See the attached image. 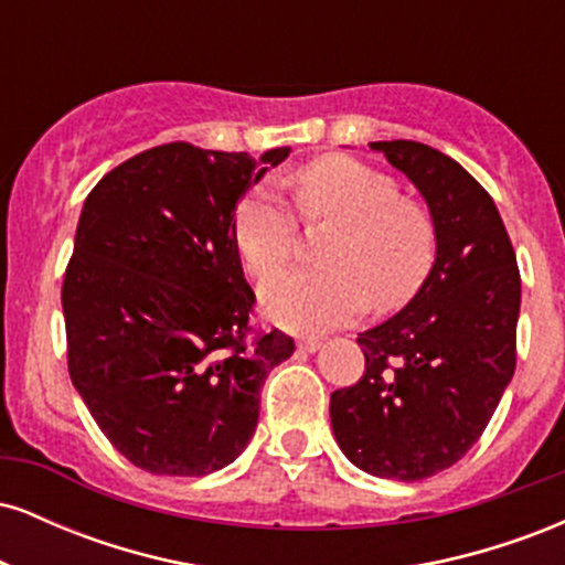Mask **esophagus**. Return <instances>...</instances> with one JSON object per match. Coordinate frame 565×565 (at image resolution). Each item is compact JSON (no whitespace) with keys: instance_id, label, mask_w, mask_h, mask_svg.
Wrapping results in <instances>:
<instances>
[{"instance_id":"obj_1","label":"esophagus","mask_w":565,"mask_h":565,"mask_svg":"<svg viewBox=\"0 0 565 565\" xmlns=\"http://www.w3.org/2000/svg\"><path fill=\"white\" fill-rule=\"evenodd\" d=\"M297 348L305 350V353H316L321 348V340L319 337H302V340H297Z\"/></svg>"}]
</instances>
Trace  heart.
I'll use <instances>...</instances> for the list:
<instances>
[{"label":"heart","instance_id":"heart-1","mask_svg":"<svg viewBox=\"0 0 565 565\" xmlns=\"http://www.w3.org/2000/svg\"><path fill=\"white\" fill-rule=\"evenodd\" d=\"M302 223H334L316 268L274 274L260 289L265 313L291 332H327L369 308L404 305L436 260V225L423 204L398 196L385 172L350 157H321L295 174ZM236 244L252 276H268L295 255L297 217L270 185L246 193Z\"/></svg>","mask_w":565,"mask_h":565}]
</instances>
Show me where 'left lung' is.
<instances>
[{
  "label": "left lung",
  "instance_id": "1",
  "mask_svg": "<svg viewBox=\"0 0 565 565\" xmlns=\"http://www.w3.org/2000/svg\"><path fill=\"white\" fill-rule=\"evenodd\" d=\"M436 225V263L406 308L359 334L364 377L332 393L329 417L355 468L423 481L472 449L515 372L521 274L494 199L451 157L380 140Z\"/></svg>",
  "mask_w": 565,
  "mask_h": 565
}]
</instances>
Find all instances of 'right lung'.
Listing matches in <instances>:
<instances>
[{
    "label": "right lung",
    "instance_id": "add662e5",
    "mask_svg": "<svg viewBox=\"0 0 565 565\" xmlns=\"http://www.w3.org/2000/svg\"><path fill=\"white\" fill-rule=\"evenodd\" d=\"M289 148L167 142L89 191L63 278L68 374L103 436L153 476H210L249 444L260 391L295 353L255 334L238 201Z\"/></svg>",
    "mask_w": 565,
    "mask_h": 565
}]
</instances>
